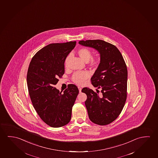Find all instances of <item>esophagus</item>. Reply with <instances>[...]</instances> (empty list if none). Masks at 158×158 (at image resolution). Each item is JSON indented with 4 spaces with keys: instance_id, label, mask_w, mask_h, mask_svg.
<instances>
[{
    "instance_id": "obj_1",
    "label": "esophagus",
    "mask_w": 158,
    "mask_h": 158,
    "mask_svg": "<svg viewBox=\"0 0 158 158\" xmlns=\"http://www.w3.org/2000/svg\"><path fill=\"white\" fill-rule=\"evenodd\" d=\"M78 89H79V92H81V88H80V87H78Z\"/></svg>"
}]
</instances>
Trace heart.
Segmentation results:
<instances>
[{"mask_svg":"<svg viewBox=\"0 0 158 158\" xmlns=\"http://www.w3.org/2000/svg\"><path fill=\"white\" fill-rule=\"evenodd\" d=\"M78 55L85 62H89V66L91 67H97L100 62V58L98 56L92 57V54L90 50L86 48H82L77 51ZM70 55L67 56L64 61V66H68V62L70 59ZM90 73L87 71L77 72L73 74L72 80L74 83L78 85H82L85 83L86 80L90 77Z\"/></svg>","mask_w":158,"mask_h":158,"instance_id":"1","label":"heart"}]
</instances>
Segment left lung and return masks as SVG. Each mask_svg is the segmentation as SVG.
Listing matches in <instances>:
<instances>
[{
	"instance_id": "left-lung-1",
	"label": "left lung",
	"mask_w": 158,
	"mask_h": 158,
	"mask_svg": "<svg viewBox=\"0 0 158 158\" xmlns=\"http://www.w3.org/2000/svg\"><path fill=\"white\" fill-rule=\"evenodd\" d=\"M82 46L97 50L100 63L91 78L92 85L101 89L94 92L90 88L81 91L87 95L85 105L91 122L106 125L114 121L121 113L127 97V70L122 53L117 47L102 40L79 41Z\"/></svg>"
}]
</instances>
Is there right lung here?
Masks as SVG:
<instances>
[{"label":"right lung","instance_id":"obj_1","mask_svg":"<svg viewBox=\"0 0 158 158\" xmlns=\"http://www.w3.org/2000/svg\"><path fill=\"white\" fill-rule=\"evenodd\" d=\"M75 45V41L46 45L33 56L27 72V86L34 109L46 124L53 127L70 122L79 93L74 84H69L63 92L54 87L58 77L64 73L65 59Z\"/></svg>","mask_w":158,"mask_h":158}]
</instances>
